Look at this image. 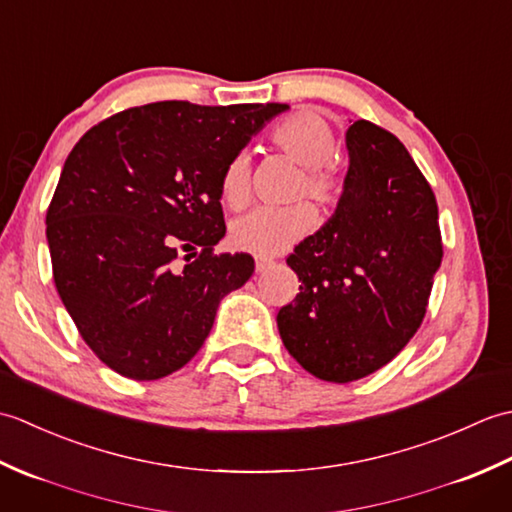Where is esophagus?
<instances>
[{
  "label": "esophagus",
  "instance_id": "1",
  "mask_svg": "<svg viewBox=\"0 0 512 512\" xmlns=\"http://www.w3.org/2000/svg\"><path fill=\"white\" fill-rule=\"evenodd\" d=\"M270 266H275V259L255 257V270H257V273H264V270H268Z\"/></svg>",
  "mask_w": 512,
  "mask_h": 512
}]
</instances>
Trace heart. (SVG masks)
I'll return each mask as SVG.
<instances>
[{
	"instance_id": "1",
	"label": "heart",
	"mask_w": 512,
	"mask_h": 512,
	"mask_svg": "<svg viewBox=\"0 0 512 512\" xmlns=\"http://www.w3.org/2000/svg\"><path fill=\"white\" fill-rule=\"evenodd\" d=\"M270 140L303 169L297 193H306L321 204L330 206L339 200L341 184L328 160L334 154V134L330 123L314 110H299L270 129ZM220 198L231 209H242L250 200V165L246 154H237L226 162L220 176ZM317 224V211L308 202L290 206H259L231 224L228 242L235 250L257 257L284 253L308 235Z\"/></svg>"
}]
</instances>
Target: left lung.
Wrapping results in <instances>:
<instances>
[{
    "label": "left lung",
    "instance_id": "8db88e82",
    "mask_svg": "<svg viewBox=\"0 0 512 512\" xmlns=\"http://www.w3.org/2000/svg\"><path fill=\"white\" fill-rule=\"evenodd\" d=\"M345 147L341 198L288 257L301 286L277 314L290 356L330 383L376 372L409 343L442 262L436 195L405 145L356 121Z\"/></svg>",
    "mask_w": 512,
    "mask_h": 512
}]
</instances>
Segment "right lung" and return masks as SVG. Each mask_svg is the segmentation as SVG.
Wrapping results in <instances>:
<instances>
[{
    "label": "right lung",
    "mask_w": 512,
    "mask_h": 512,
    "mask_svg": "<svg viewBox=\"0 0 512 512\" xmlns=\"http://www.w3.org/2000/svg\"><path fill=\"white\" fill-rule=\"evenodd\" d=\"M286 110L149 103L94 125L70 151L46 215L52 275L114 372L156 380L187 365L220 301L253 275L250 255L213 253L226 233L220 176Z\"/></svg>",
    "instance_id": "obj_1"
}]
</instances>
